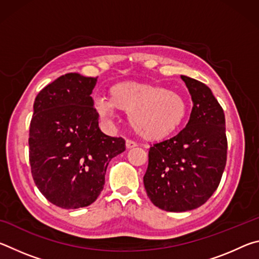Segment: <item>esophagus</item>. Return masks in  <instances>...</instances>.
I'll return each instance as SVG.
<instances>
[{"label":"esophagus","instance_id":"esophagus-1","mask_svg":"<svg viewBox=\"0 0 259 259\" xmlns=\"http://www.w3.org/2000/svg\"><path fill=\"white\" fill-rule=\"evenodd\" d=\"M125 146H126V148H128V150H130V148H134V147L137 146V143L134 142V140H131V139H126Z\"/></svg>","mask_w":259,"mask_h":259}]
</instances>
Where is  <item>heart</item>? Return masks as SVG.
<instances>
[{
	"label": "heart",
	"mask_w": 259,
	"mask_h": 259,
	"mask_svg": "<svg viewBox=\"0 0 259 259\" xmlns=\"http://www.w3.org/2000/svg\"><path fill=\"white\" fill-rule=\"evenodd\" d=\"M96 111L108 120L113 109L128 113L129 124L146 140H161L172 135L186 116L187 106L181 95L153 83L122 82L108 90V102L96 99Z\"/></svg>",
	"instance_id": "1"
}]
</instances>
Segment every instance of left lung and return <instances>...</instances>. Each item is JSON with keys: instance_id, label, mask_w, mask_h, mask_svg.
Segmentation results:
<instances>
[{"instance_id": "1", "label": "left lung", "mask_w": 259, "mask_h": 259, "mask_svg": "<svg viewBox=\"0 0 259 259\" xmlns=\"http://www.w3.org/2000/svg\"><path fill=\"white\" fill-rule=\"evenodd\" d=\"M193 107L190 120L175 137L148 151L144 186L152 203L182 212L207 202L221 183L227 155L224 111L211 90L182 75Z\"/></svg>"}]
</instances>
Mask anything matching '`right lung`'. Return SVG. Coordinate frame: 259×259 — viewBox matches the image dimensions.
<instances>
[{
    "mask_svg": "<svg viewBox=\"0 0 259 259\" xmlns=\"http://www.w3.org/2000/svg\"><path fill=\"white\" fill-rule=\"evenodd\" d=\"M97 77L68 73L38 93L29 126V163L35 185L64 209L88 207L103 191L107 165L125 140L98 126L91 93Z\"/></svg>",
    "mask_w": 259,
    "mask_h": 259,
    "instance_id": "add662e5",
    "label": "right lung"
}]
</instances>
